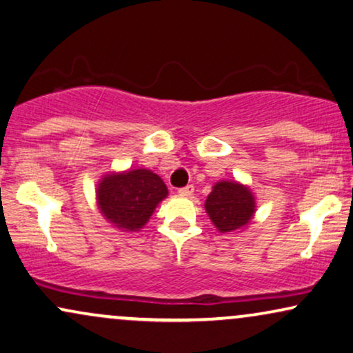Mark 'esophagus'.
Instances as JSON below:
<instances>
[{
	"mask_svg": "<svg viewBox=\"0 0 353 353\" xmlns=\"http://www.w3.org/2000/svg\"><path fill=\"white\" fill-rule=\"evenodd\" d=\"M178 193H180V196H185V198H190V196H193V193H194V186L188 185L185 188H180V191H178Z\"/></svg>",
	"mask_w": 353,
	"mask_h": 353,
	"instance_id": "obj_1",
	"label": "esophagus"
}]
</instances>
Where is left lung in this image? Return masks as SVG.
Listing matches in <instances>:
<instances>
[{
    "instance_id": "obj_1",
    "label": "left lung",
    "mask_w": 353,
    "mask_h": 353,
    "mask_svg": "<svg viewBox=\"0 0 353 353\" xmlns=\"http://www.w3.org/2000/svg\"><path fill=\"white\" fill-rule=\"evenodd\" d=\"M204 205L210 221L223 233L245 227L254 214L253 194L235 181H219Z\"/></svg>"
}]
</instances>
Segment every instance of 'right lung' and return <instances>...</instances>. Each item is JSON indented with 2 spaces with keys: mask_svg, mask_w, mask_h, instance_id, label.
I'll return each instance as SVG.
<instances>
[{
  "mask_svg": "<svg viewBox=\"0 0 353 353\" xmlns=\"http://www.w3.org/2000/svg\"><path fill=\"white\" fill-rule=\"evenodd\" d=\"M168 193L162 178L150 170L112 173L100 181L99 208L105 219L125 230L143 228L152 216L155 205Z\"/></svg>",
  "mask_w": 353,
  "mask_h": 353,
  "instance_id": "obj_1",
  "label": "right lung"
}]
</instances>
